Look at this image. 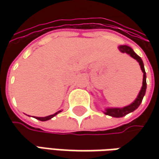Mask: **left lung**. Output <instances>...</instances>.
Masks as SVG:
<instances>
[{
    "mask_svg": "<svg viewBox=\"0 0 159 159\" xmlns=\"http://www.w3.org/2000/svg\"><path fill=\"white\" fill-rule=\"evenodd\" d=\"M119 50L122 53H126L128 55H130L135 60H137L139 64L141 65V69L143 72V87H142V89L138 95L137 98L135 99V101L133 103H131L130 105L128 106H125L124 108H111V109H107L106 111H105V114L106 115H109V116H111V117H114V118H121V117H124L126 114L134 111V110H136L138 107L140 106L141 102L143 99V96L145 95V92H146V88H147V83H146V72H145V70H144V65L143 63V60L142 58L140 57L138 55H136L134 51L130 47L128 46H119Z\"/></svg>",
    "mask_w": 159,
    "mask_h": 159,
    "instance_id": "obj_1",
    "label": "left lung"
}]
</instances>
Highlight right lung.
I'll list each match as a JSON object with an SVG mask.
<instances>
[{
	"label": "right lung",
	"mask_w": 159,
	"mask_h": 159,
	"mask_svg": "<svg viewBox=\"0 0 159 159\" xmlns=\"http://www.w3.org/2000/svg\"><path fill=\"white\" fill-rule=\"evenodd\" d=\"M59 112H61V111H59L57 112H56L55 114H53V115H49V116H47V117H44V118H40V117H36V119H39L40 121H46V120H48V119H52L53 117H55L57 114H58Z\"/></svg>",
	"instance_id": "add662e5"
}]
</instances>
